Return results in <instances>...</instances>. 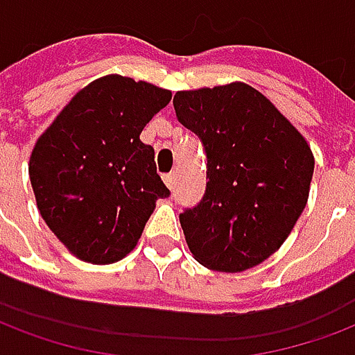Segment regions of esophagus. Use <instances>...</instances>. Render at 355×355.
Wrapping results in <instances>:
<instances>
[{
  "label": "esophagus",
  "mask_w": 355,
  "mask_h": 355,
  "mask_svg": "<svg viewBox=\"0 0 355 355\" xmlns=\"http://www.w3.org/2000/svg\"><path fill=\"white\" fill-rule=\"evenodd\" d=\"M164 182L167 184V188H173V184H175V175L173 173H165Z\"/></svg>",
  "instance_id": "esophagus-1"
}]
</instances>
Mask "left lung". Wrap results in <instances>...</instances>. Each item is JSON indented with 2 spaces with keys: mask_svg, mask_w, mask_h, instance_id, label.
Here are the masks:
<instances>
[{
  "mask_svg": "<svg viewBox=\"0 0 355 355\" xmlns=\"http://www.w3.org/2000/svg\"><path fill=\"white\" fill-rule=\"evenodd\" d=\"M173 105L207 152L203 199L180 214L191 256L212 271L256 267L282 246L309 201L311 144L244 83L180 90Z\"/></svg>",
  "mask_w": 355,
  "mask_h": 355,
  "instance_id": "1",
  "label": "left lung"
}]
</instances>
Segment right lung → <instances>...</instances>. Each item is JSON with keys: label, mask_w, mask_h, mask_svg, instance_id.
I'll list each match as a JSON object with an SVG mask.
<instances>
[{"label": "right lung", "mask_w": 355, "mask_h": 355, "mask_svg": "<svg viewBox=\"0 0 355 355\" xmlns=\"http://www.w3.org/2000/svg\"><path fill=\"white\" fill-rule=\"evenodd\" d=\"M171 101V92L122 75H105L77 92L30 156L41 216L83 261L125 258L156 201L169 196L154 148L139 135Z\"/></svg>", "instance_id": "add662e5"}]
</instances>
